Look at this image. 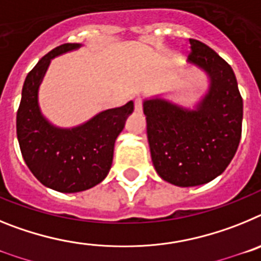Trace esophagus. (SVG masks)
Instances as JSON below:
<instances>
[{
  "label": "esophagus",
  "mask_w": 261,
  "mask_h": 261,
  "mask_svg": "<svg viewBox=\"0 0 261 261\" xmlns=\"http://www.w3.org/2000/svg\"><path fill=\"white\" fill-rule=\"evenodd\" d=\"M142 105H144V100H142V98L137 96V98L135 99V111L136 112H141Z\"/></svg>",
  "instance_id": "esophagus-1"
}]
</instances>
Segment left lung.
Instances as JSON below:
<instances>
[{"mask_svg":"<svg viewBox=\"0 0 261 261\" xmlns=\"http://www.w3.org/2000/svg\"><path fill=\"white\" fill-rule=\"evenodd\" d=\"M188 61L211 75L208 95L195 111L145 100L151 161L163 180L193 187L213 180L234 158L242 136L243 99L231 66L201 41L190 39Z\"/></svg>","mask_w":261,"mask_h":261,"instance_id":"obj_1","label":"left lung"}]
</instances>
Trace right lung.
Here are the masks:
<instances>
[{
	"mask_svg": "<svg viewBox=\"0 0 261 261\" xmlns=\"http://www.w3.org/2000/svg\"><path fill=\"white\" fill-rule=\"evenodd\" d=\"M78 47L65 43L41 57L27 74L17 112L18 142L27 167L43 186L65 193L89 190L107 176L115 140L133 111L128 102L73 129L55 128L41 116L38 89L50 59Z\"/></svg>",
	"mask_w": 261,
	"mask_h": 261,
	"instance_id": "add662e5",
	"label": "right lung"
}]
</instances>
